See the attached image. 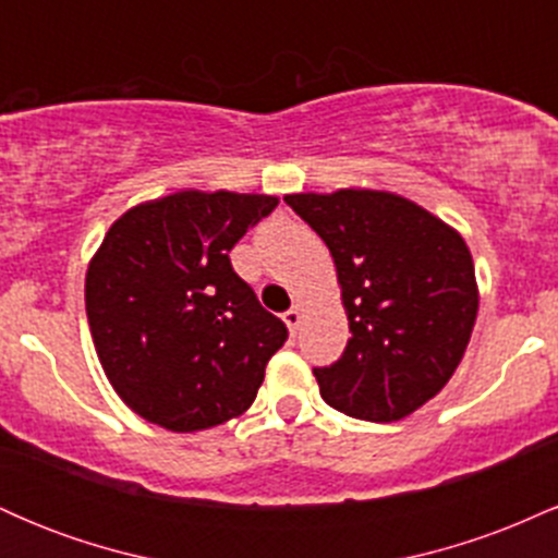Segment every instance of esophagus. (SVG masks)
Listing matches in <instances>:
<instances>
[{
  "label": "esophagus",
  "instance_id": "esophagus-1",
  "mask_svg": "<svg viewBox=\"0 0 558 558\" xmlns=\"http://www.w3.org/2000/svg\"><path fill=\"white\" fill-rule=\"evenodd\" d=\"M283 319H286L288 330H291V332H299V328H301V319H304V310H301V306H291V310H288L286 315H283Z\"/></svg>",
  "mask_w": 558,
  "mask_h": 558
}]
</instances>
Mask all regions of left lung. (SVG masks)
Wrapping results in <instances>:
<instances>
[{"label":"left lung","instance_id":"obj_1","mask_svg":"<svg viewBox=\"0 0 558 558\" xmlns=\"http://www.w3.org/2000/svg\"><path fill=\"white\" fill-rule=\"evenodd\" d=\"M336 262L351 338L341 360L315 367L338 412L396 422L440 393L477 317V280L462 235L390 191L288 194Z\"/></svg>","mask_w":558,"mask_h":558}]
</instances>
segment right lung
<instances>
[{"instance_id": "add662e5", "label": "right lung", "mask_w": 558, "mask_h": 558, "mask_svg": "<svg viewBox=\"0 0 558 558\" xmlns=\"http://www.w3.org/2000/svg\"><path fill=\"white\" fill-rule=\"evenodd\" d=\"M278 196L178 191L112 222L86 272L94 349L138 417L196 433L257 399L288 330L230 265Z\"/></svg>"}]
</instances>
